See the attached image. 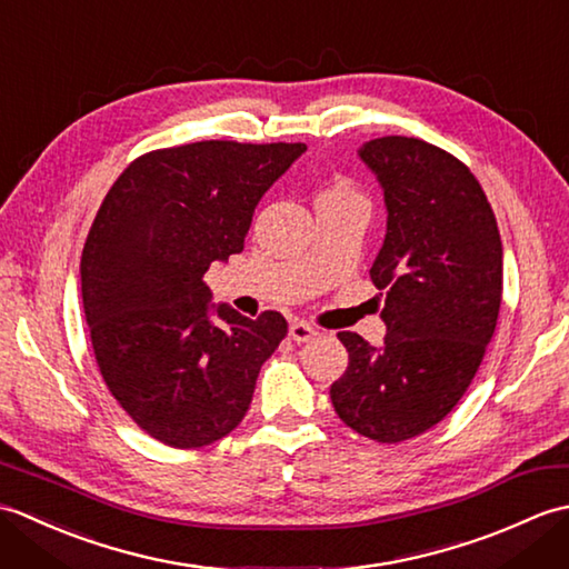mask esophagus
Wrapping results in <instances>:
<instances>
[{
	"label": "esophagus",
	"instance_id": "34e87169",
	"mask_svg": "<svg viewBox=\"0 0 569 569\" xmlns=\"http://www.w3.org/2000/svg\"><path fill=\"white\" fill-rule=\"evenodd\" d=\"M288 335H291L293 342H310L312 337L318 335V330L303 320H296V322H291V328H288Z\"/></svg>",
	"mask_w": 569,
	"mask_h": 569
}]
</instances>
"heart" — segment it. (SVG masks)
I'll return each mask as SVG.
<instances>
[{
  "label": "heart",
  "mask_w": 569,
  "mask_h": 569,
  "mask_svg": "<svg viewBox=\"0 0 569 569\" xmlns=\"http://www.w3.org/2000/svg\"><path fill=\"white\" fill-rule=\"evenodd\" d=\"M325 192H352V190H349V186L340 180V183H335L330 190H325Z\"/></svg>",
  "instance_id": "heart-1"
}]
</instances>
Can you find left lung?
Instances as JSON below:
<instances>
[{
    "label": "left lung",
    "mask_w": 569,
    "mask_h": 569,
    "mask_svg": "<svg viewBox=\"0 0 569 569\" xmlns=\"http://www.w3.org/2000/svg\"><path fill=\"white\" fill-rule=\"evenodd\" d=\"M359 159L377 176L386 237L371 266L383 296V342L340 332L349 367L330 398L349 428L377 442L430 430L469 389L497 330L503 249L479 180L420 139L381 137Z\"/></svg>",
    "instance_id": "8db88e82"
}]
</instances>
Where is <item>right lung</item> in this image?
<instances>
[{
  "label": "right lung",
  "instance_id": "right-lung-1",
  "mask_svg": "<svg viewBox=\"0 0 569 569\" xmlns=\"http://www.w3.org/2000/svg\"><path fill=\"white\" fill-rule=\"evenodd\" d=\"M306 143L196 141L129 163L80 259L82 308L107 389L163 445L217 442L247 416L259 369L288 332L210 303L202 276L244 249L263 192Z\"/></svg>",
  "mask_w": 569,
  "mask_h": 569
}]
</instances>
